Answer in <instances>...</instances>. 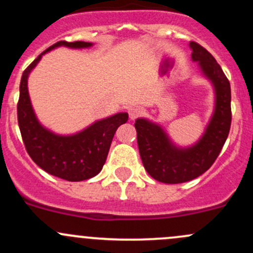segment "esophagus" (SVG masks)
Masks as SVG:
<instances>
[{
  "label": "esophagus",
  "mask_w": 253,
  "mask_h": 253,
  "mask_svg": "<svg viewBox=\"0 0 253 253\" xmlns=\"http://www.w3.org/2000/svg\"><path fill=\"white\" fill-rule=\"evenodd\" d=\"M142 112H143V109L141 106H133V108L129 109L128 114H129V117H131V120H134L136 117H138Z\"/></svg>",
  "instance_id": "1"
}]
</instances>
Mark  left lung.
<instances>
[{
    "mask_svg": "<svg viewBox=\"0 0 253 253\" xmlns=\"http://www.w3.org/2000/svg\"><path fill=\"white\" fill-rule=\"evenodd\" d=\"M193 61H197L215 89V110L197 144L186 149L175 147L158 125L136 120L137 143L147 172L159 182L181 183L206 172L218 158L231 125L230 83L215 58L196 42H191Z\"/></svg>",
    "mask_w": 253,
    "mask_h": 253,
    "instance_id": "obj_1",
    "label": "left lung"
}]
</instances>
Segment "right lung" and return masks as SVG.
<instances>
[{
    "label": "right lung",
    "mask_w": 253,
    "mask_h": 253,
    "mask_svg": "<svg viewBox=\"0 0 253 253\" xmlns=\"http://www.w3.org/2000/svg\"><path fill=\"white\" fill-rule=\"evenodd\" d=\"M57 46L82 48L85 42H58L40 53L23 72L17 104L18 125L25 149L33 162L48 174L67 181H83L98 175L105 164L117 127L126 124L127 112L100 120L73 136H57L39 124L28 94V76L42 56Z\"/></svg>",
    "instance_id": "add662e5"
}]
</instances>
